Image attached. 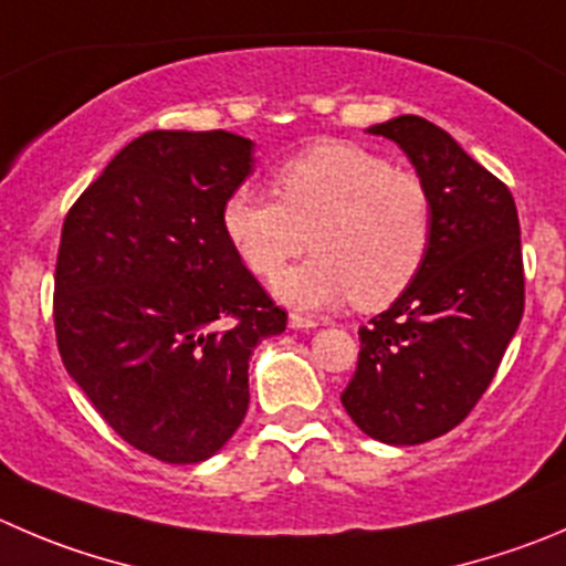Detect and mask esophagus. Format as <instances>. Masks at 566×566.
Returning <instances> with one entry per match:
<instances>
[{
  "label": "esophagus",
  "mask_w": 566,
  "mask_h": 566,
  "mask_svg": "<svg viewBox=\"0 0 566 566\" xmlns=\"http://www.w3.org/2000/svg\"><path fill=\"white\" fill-rule=\"evenodd\" d=\"M319 325L316 316H303V314H289V327L292 331H311V327Z\"/></svg>",
  "instance_id": "34e87169"
}]
</instances>
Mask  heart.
Here are the masks:
<instances>
[{"label": "heart", "instance_id": "heart-1", "mask_svg": "<svg viewBox=\"0 0 566 566\" xmlns=\"http://www.w3.org/2000/svg\"><path fill=\"white\" fill-rule=\"evenodd\" d=\"M276 199L239 186L222 206V230L258 277L297 308L353 297L364 311L395 303L417 277L430 247L433 211L422 180L347 142H319L274 169Z\"/></svg>", "mask_w": 566, "mask_h": 566}]
</instances>
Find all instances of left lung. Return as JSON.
<instances>
[{
    "label": "left lung",
    "mask_w": 566,
    "mask_h": 566,
    "mask_svg": "<svg viewBox=\"0 0 566 566\" xmlns=\"http://www.w3.org/2000/svg\"><path fill=\"white\" fill-rule=\"evenodd\" d=\"M367 133L395 142L433 211L417 277L360 327L342 402L384 444H422L453 430L492 384L525 308L520 219L509 188L450 133L397 116Z\"/></svg>",
    "instance_id": "obj_1"
}]
</instances>
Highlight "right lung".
Segmentation results:
<instances>
[{"instance_id":"1","label":"right lung","mask_w":566,"mask_h":566,"mask_svg":"<svg viewBox=\"0 0 566 566\" xmlns=\"http://www.w3.org/2000/svg\"><path fill=\"white\" fill-rule=\"evenodd\" d=\"M252 164L235 133H144L63 222V367L127 444L166 464L224 448L250 406L252 349L286 331V311L222 230L224 199Z\"/></svg>"}]
</instances>
